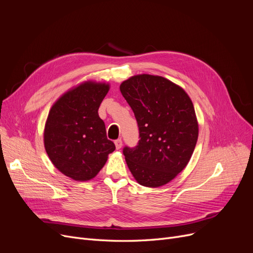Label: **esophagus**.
Wrapping results in <instances>:
<instances>
[{
	"label": "esophagus",
	"instance_id": "34e87169",
	"mask_svg": "<svg viewBox=\"0 0 253 253\" xmlns=\"http://www.w3.org/2000/svg\"><path fill=\"white\" fill-rule=\"evenodd\" d=\"M115 145H116V149L117 150H120L122 148V139L119 138L117 140H115Z\"/></svg>",
	"mask_w": 253,
	"mask_h": 253
}]
</instances>
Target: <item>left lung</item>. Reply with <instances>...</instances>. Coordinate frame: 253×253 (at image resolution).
Returning <instances> with one entry per match:
<instances>
[{"label":"left lung","mask_w":253,"mask_h":253,"mask_svg":"<svg viewBox=\"0 0 253 253\" xmlns=\"http://www.w3.org/2000/svg\"><path fill=\"white\" fill-rule=\"evenodd\" d=\"M120 91L140 137L136 148L123 150L127 166L143 187H161L185 168L195 150L199 126L193 102L180 86L148 74L129 78Z\"/></svg>","instance_id":"1"}]
</instances>
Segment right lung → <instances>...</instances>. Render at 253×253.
Wrapping results in <instances>:
<instances>
[{
	"label": "right lung",
	"mask_w": 253,
	"mask_h": 253,
	"mask_svg": "<svg viewBox=\"0 0 253 253\" xmlns=\"http://www.w3.org/2000/svg\"><path fill=\"white\" fill-rule=\"evenodd\" d=\"M109 83L86 81L66 91L49 111L44 129L46 153L62 174L77 181L95 177L116 149L98 116Z\"/></svg>",
	"instance_id": "add662e5"
}]
</instances>
